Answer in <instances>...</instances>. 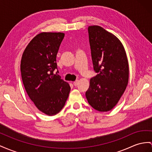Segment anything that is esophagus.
Returning a JSON list of instances; mask_svg holds the SVG:
<instances>
[{
    "instance_id": "34e87169",
    "label": "esophagus",
    "mask_w": 152,
    "mask_h": 152,
    "mask_svg": "<svg viewBox=\"0 0 152 152\" xmlns=\"http://www.w3.org/2000/svg\"><path fill=\"white\" fill-rule=\"evenodd\" d=\"M78 83H79V81H78V80H76V81H74L73 85H75V86H77V85H78Z\"/></svg>"
}]
</instances>
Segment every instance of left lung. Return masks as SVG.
I'll return each mask as SVG.
<instances>
[{"mask_svg": "<svg viewBox=\"0 0 152 152\" xmlns=\"http://www.w3.org/2000/svg\"><path fill=\"white\" fill-rule=\"evenodd\" d=\"M88 31L93 67L98 74L91 79L85 96L95 110L108 112L116 105L126 88L128 58L114 34L99 26H88Z\"/></svg>", "mask_w": 152, "mask_h": 152, "instance_id": "8db88e82", "label": "left lung"}]
</instances>
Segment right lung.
Returning <instances> with one entry per match:
<instances>
[{
    "label": "right lung",
    "instance_id": "1",
    "mask_svg": "<svg viewBox=\"0 0 152 152\" xmlns=\"http://www.w3.org/2000/svg\"><path fill=\"white\" fill-rule=\"evenodd\" d=\"M64 36L60 32L38 34L27 45L21 59L22 79L27 94L39 110L51 116L63 108L71 91L58 71L54 73Z\"/></svg>",
    "mask_w": 152,
    "mask_h": 152
}]
</instances>
